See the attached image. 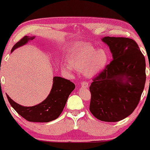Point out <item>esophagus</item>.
I'll use <instances>...</instances> for the list:
<instances>
[{
	"mask_svg": "<svg viewBox=\"0 0 150 150\" xmlns=\"http://www.w3.org/2000/svg\"><path fill=\"white\" fill-rule=\"evenodd\" d=\"M81 84V87H83L88 88V87H89V85H88L87 82H86V81H82Z\"/></svg>",
	"mask_w": 150,
	"mask_h": 150,
	"instance_id": "esophagus-1",
	"label": "esophagus"
}]
</instances>
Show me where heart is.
<instances>
[{
  "label": "heart",
  "mask_w": 150,
  "mask_h": 150,
  "mask_svg": "<svg viewBox=\"0 0 150 150\" xmlns=\"http://www.w3.org/2000/svg\"><path fill=\"white\" fill-rule=\"evenodd\" d=\"M109 55L105 49H97L89 44H84L74 49L67 57V63H63V70L71 73L74 69L83 71L87 78H93L106 68Z\"/></svg>",
  "instance_id": "1"
}]
</instances>
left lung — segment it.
Here are the masks:
<instances>
[{
  "mask_svg": "<svg viewBox=\"0 0 150 150\" xmlns=\"http://www.w3.org/2000/svg\"><path fill=\"white\" fill-rule=\"evenodd\" d=\"M112 60L93 79L89 87V110L99 120L115 122L132 114L144 89L145 57L134 40L104 37Z\"/></svg>",
  "mask_w": 150,
  "mask_h": 150,
  "instance_id": "1",
  "label": "left lung"
}]
</instances>
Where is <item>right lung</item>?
Listing matches in <instances>:
<instances>
[{"label": "right lung", "mask_w": 150, "mask_h": 150, "mask_svg": "<svg viewBox=\"0 0 150 150\" xmlns=\"http://www.w3.org/2000/svg\"><path fill=\"white\" fill-rule=\"evenodd\" d=\"M35 38L34 36H24L14 45L11 52L27 44L28 41L34 40ZM74 89L75 85L69 80L54 76L53 78L52 87L48 97L35 106H22L14 102L8 95L7 97L14 110L28 122H49L59 117L65 107L69 94Z\"/></svg>", "instance_id": "1"}]
</instances>
